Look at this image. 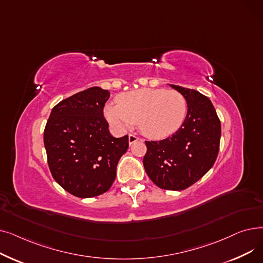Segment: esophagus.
Returning a JSON list of instances; mask_svg holds the SVG:
<instances>
[{
  "mask_svg": "<svg viewBox=\"0 0 263 263\" xmlns=\"http://www.w3.org/2000/svg\"><path fill=\"white\" fill-rule=\"evenodd\" d=\"M139 140H140V139H139V137H137L136 135H134V134H129V144H130V145H132L133 143L137 142Z\"/></svg>",
  "mask_w": 263,
  "mask_h": 263,
  "instance_id": "obj_1",
  "label": "esophagus"
}]
</instances>
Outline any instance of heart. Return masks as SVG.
<instances>
[{"mask_svg": "<svg viewBox=\"0 0 263 263\" xmlns=\"http://www.w3.org/2000/svg\"><path fill=\"white\" fill-rule=\"evenodd\" d=\"M117 103L104 106V116L117 130L139 124L143 134L151 139H164L181 127L187 112L184 96L177 90L141 88L120 93Z\"/></svg>", "mask_w": 263, "mask_h": 263, "instance_id": "obj_1", "label": "heart"}]
</instances>
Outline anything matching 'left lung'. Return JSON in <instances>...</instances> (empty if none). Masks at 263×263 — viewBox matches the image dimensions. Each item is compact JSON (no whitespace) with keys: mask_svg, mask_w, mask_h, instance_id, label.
I'll return each instance as SVG.
<instances>
[{"mask_svg":"<svg viewBox=\"0 0 263 263\" xmlns=\"http://www.w3.org/2000/svg\"><path fill=\"white\" fill-rule=\"evenodd\" d=\"M182 93L187 114L176 133L162 141H146L144 167L156 185L181 191L202 178L217 158L220 121L208 97L197 90L171 85Z\"/></svg>","mask_w":263,"mask_h":263,"instance_id":"1","label":"left lung"}]
</instances>
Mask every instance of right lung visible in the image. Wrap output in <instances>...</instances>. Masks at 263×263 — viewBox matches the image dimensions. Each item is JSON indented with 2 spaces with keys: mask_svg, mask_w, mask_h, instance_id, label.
<instances>
[{
  "mask_svg": "<svg viewBox=\"0 0 263 263\" xmlns=\"http://www.w3.org/2000/svg\"><path fill=\"white\" fill-rule=\"evenodd\" d=\"M109 91L90 87L52 108L44 132L50 172L65 191L80 198L103 194L116 178L129 137L108 131L103 107Z\"/></svg>",
  "mask_w": 263,
  "mask_h": 263,
  "instance_id": "add662e5",
  "label": "right lung"
}]
</instances>
